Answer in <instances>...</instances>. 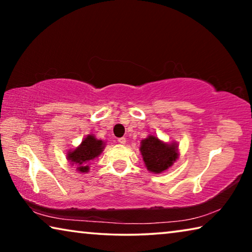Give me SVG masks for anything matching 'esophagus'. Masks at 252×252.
Returning a JSON list of instances; mask_svg holds the SVG:
<instances>
[{"label":"esophagus","instance_id":"esophagus-1","mask_svg":"<svg viewBox=\"0 0 252 252\" xmlns=\"http://www.w3.org/2000/svg\"><path fill=\"white\" fill-rule=\"evenodd\" d=\"M126 138H119L118 139V142L120 144H126Z\"/></svg>","mask_w":252,"mask_h":252}]
</instances>
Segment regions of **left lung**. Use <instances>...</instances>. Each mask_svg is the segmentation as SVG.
I'll use <instances>...</instances> for the list:
<instances>
[{"instance_id":"left-lung-1","label":"left lung","mask_w":252,"mask_h":252,"mask_svg":"<svg viewBox=\"0 0 252 252\" xmlns=\"http://www.w3.org/2000/svg\"><path fill=\"white\" fill-rule=\"evenodd\" d=\"M140 152L147 169L153 173H162L172 167L179 158V146L177 142H164L158 136L149 134L141 140Z\"/></svg>"}]
</instances>
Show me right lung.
I'll use <instances>...</instances> for the list:
<instances>
[{
  "label": "right lung",
  "instance_id": "right-lung-1",
  "mask_svg": "<svg viewBox=\"0 0 252 252\" xmlns=\"http://www.w3.org/2000/svg\"><path fill=\"white\" fill-rule=\"evenodd\" d=\"M104 147V141L96 139L95 135L89 134L78 147L66 152V160L71 165H75L79 173H87L90 170L89 163L101 155Z\"/></svg>",
  "mask_w": 252,
  "mask_h": 252
}]
</instances>
